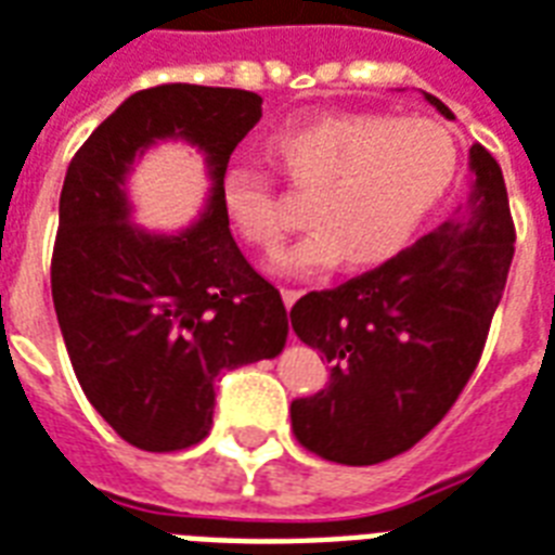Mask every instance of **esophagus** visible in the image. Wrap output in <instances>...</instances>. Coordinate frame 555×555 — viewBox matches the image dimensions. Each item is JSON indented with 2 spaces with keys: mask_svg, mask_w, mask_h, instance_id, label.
<instances>
[{
  "mask_svg": "<svg viewBox=\"0 0 555 555\" xmlns=\"http://www.w3.org/2000/svg\"><path fill=\"white\" fill-rule=\"evenodd\" d=\"M281 295H283V304H286V310H289V307H293V304L301 298V293H298V289H283Z\"/></svg>",
  "mask_w": 555,
  "mask_h": 555,
  "instance_id": "esophagus-1",
  "label": "esophagus"
}]
</instances>
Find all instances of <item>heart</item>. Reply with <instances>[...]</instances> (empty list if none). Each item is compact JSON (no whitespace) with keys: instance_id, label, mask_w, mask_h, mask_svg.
I'll return each mask as SVG.
<instances>
[{"instance_id":"1","label":"heart","mask_w":555,"mask_h":555,"mask_svg":"<svg viewBox=\"0 0 555 555\" xmlns=\"http://www.w3.org/2000/svg\"><path fill=\"white\" fill-rule=\"evenodd\" d=\"M274 152L310 195L312 231L274 260L289 274L339 260L362 269L401 251L456 172V145L439 122L383 114L312 119L274 137ZM222 202L240 236L260 251H274L293 228L274 183L248 166L228 169Z\"/></svg>"}]
</instances>
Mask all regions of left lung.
Segmentation results:
<instances>
[{"instance_id": "8db88e82", "label": "left lung", "mask_w": 555, "mask_h": 555, "mask_svg": "<svg viewBox=\"0 0 555 555\" xmlns=\"http://www.w3.org/2000/svg\"><path fill=\"white\" fill-rule=\"evenodd\" d=\"M427 102L453 119L436 95ZM470 216L336 289L307 293L289 319L331 362V383L293 401L295 439L339 465L410 451L451 410L482 357L506 286L515 222L498 160L470 145Z\"/></svg>"}]
</instances>
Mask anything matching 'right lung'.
<instances>
[{
	"label": "right lung",
	"mask_w": 555,
	"mask_h": 555,
	"mask_svg": "<svg viewBox=\"0 0 555 555\" xmlns=\"http://www.w3.org/2000/svg\"><path fill=\"white\" fill-rule=\"evenodd\" d=\"M248 90L160 85L125 99L66 169L52 251V298L87 401L140 451L172 453L210 433L216 377L274 360L289 336L281 293L228 228L222 181L233 149L260 122ZM157 139L208 157L211 204L178 237L127 222L124 175Z\"/></svg>",
	"instance_id": "obj_1"
}]
</instances>
